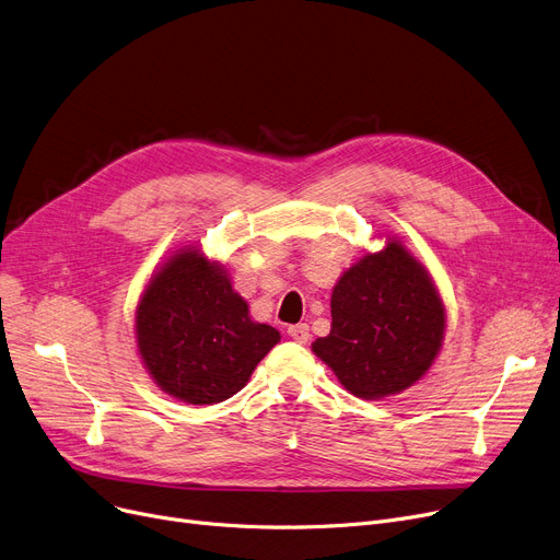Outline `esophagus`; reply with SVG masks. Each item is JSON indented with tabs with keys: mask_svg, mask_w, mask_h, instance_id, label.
<instances>
[{
	"mask_svg": "<svg viewBox=\"0 0 560 560\" xmlns=\"http://www.w3.org/2000/svg\"><path fill=\"white\" fill-rule=\"evenodd\" d=\"M288 336L295 340V342H306L308 340V325H304V322H300V325H292L288 327Z\"/></svg>",
	"mask_w": 560,
	"mask_h": 560,
	"instance_id": "1",
	"label": "esophagus"
}]
</instances>
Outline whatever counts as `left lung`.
I'll list each match as a JSON object with an SVG mask.
<instances>
[{"mask_svg":"<svg viewBox=\"0 0 560 560\" xmlns=\"http://www.w3.org/2000/svg\"><path fill=\"white\" fill-rule=\"evenodd\" d=\"M445 304L401 241L363 254L331 292V331L311 347L361 399L397 395L429 372L445 340Z\"/></svg>","mask_w":560,"mask_h":560,"instance_id":"obj_1","label":"left lung"}]
</instances>
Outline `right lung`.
I'll return each mask as SVG.
<instances>
[{
    "instance_id": "1",
    "label": "right lung",
    "mask_w": 560,
    "mask_h": 560,
    "mask_svg": "<svg viewBox=\"0 0 560 560\" xmlns=\"http://www.w3.org/2000/svg\"><path fill=\"white\" fill-rule=\"evenodd\" d=\"M281 334L249 317L226 270L197 247L172 252L136 308V342L154 384L186 404H218L247 386Z\"/></svg>"
}]
</instances>
